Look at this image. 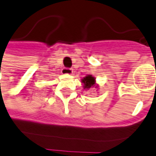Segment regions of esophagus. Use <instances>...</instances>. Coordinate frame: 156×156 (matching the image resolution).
I'll list each match as a JSON object with an SVG mask.
<instances>
[{"mask_svg": "<svg viewBox=\"0 0 156 156\" xmlns=\"http://www.w3.org/2000/svg\"><path fill=\"white\" fill-rule=\"evenodd\" d=\"M62 73L63 75H72L73 74V69L69 68H63L62 70Z\"/></svg>", "mask_w": 156, "mask_h": 156, "instance_id": "esophagus-1", "label": "esophagus"}]
</instances>
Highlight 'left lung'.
Instances as JSON below:
<instances>
[{"label": "left lung", "instance_id": "1", "mask_svg": "<svg viewBox=\"0 0 156 156\" xmlns=\"http://www.w3.org/2000/svg\"><path fill=\"white\" fill-rule=\"evenodd\" d=\"M81 82L83 83V87L86 89H89L91 87H94L95 86V79L94 77H93L92 75H87L86 77H84L82 80H81Z\"/></svg>", "mask_w": 156, "mask_h": 156}]
</instances>
